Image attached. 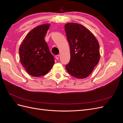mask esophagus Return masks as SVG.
I'll list each match as a JSON object with an SVG mask.
<instances>
[{"label": "esophagus", "mask_w": 123, "mask_h": 123, "mask_svg": "<svg viewBox=\"0 0 123 123\" xmlns=\"http://www.w3.org/2000/svg\"><path fill=\"white\" fill-rule=\"evenodd\" d=\"M55 57H56V59H59V55H56V56H55Z\"/></svg>", "instance_id": "esophagus-1"}]
</instances>
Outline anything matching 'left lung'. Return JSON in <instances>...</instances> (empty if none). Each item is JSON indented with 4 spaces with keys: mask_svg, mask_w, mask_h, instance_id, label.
Returning <instances> with one entry per match:
<instances>
[{
    "mask_svg": "<svg viewBox=\"0 0 123 123\" xmlns=\"http://www.w3.org/2000/svg\"><path fill=\"white\" fill-rule=\"evenodd\" d=\"M65 30L70 50L68 72L77 79L88 77L98 63L99 45L93 33L80 24L67 23Z\"/></svg>",
    "mask_w": 123,
    "mask_h": 123,
    "instance_id": "1",
    "label": "left lung"
}]
</instances>
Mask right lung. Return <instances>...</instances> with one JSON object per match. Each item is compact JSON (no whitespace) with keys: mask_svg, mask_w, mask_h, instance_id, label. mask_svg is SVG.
<instances>
[{"mask_svg":"<svg viewBox=\"0 0 123 123\" xmlns=\"http://www.w3.org/2000/svg\"><path fill=\"white\" fill-rule=\"evenodd\" d=\"M50 25V24H43L32 29L25 36L19 47L21 64L32 76L44 75L55 63L54 58L44 40Z\"/></svg>","mask_w":123,"mask_h":123,"instance_id":"1","label":"right lung"}]
</instances>
